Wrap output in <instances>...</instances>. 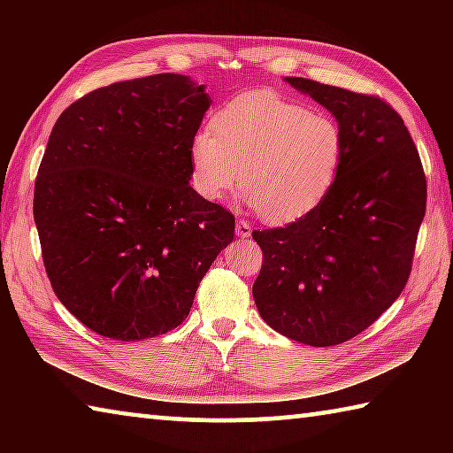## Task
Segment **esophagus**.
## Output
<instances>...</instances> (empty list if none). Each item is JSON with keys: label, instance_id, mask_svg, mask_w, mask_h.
Masks as SVG:
<instances>
[{"label": "esophagus", "instance_id": "esophagus-1", "mask_svg": "<svg viewBox=\"0 0 453 453\" xmlns=\"http://www.w3.org/2000/svg\"><path fill=\"white\" fill-rule=\"evenodd\" d=\"M251 234V226H250V221H245V219H240L235 224V235L237 237H248Z\"/></svg>", "mask_w": 453, "mask_h": 453}]
</instances>
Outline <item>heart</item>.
<instances>
[{"mask_svg": "<svg viewBox=\"0 0 453 453\" xmlns=\"http://www.w3.org/2000/svg\"><path fill=\"white\" fill-rule=\"evenodd\" d=\"M191 140L196 189L210 202L235 186L270 224H291L324 202L340 175L346 140L337 121L267 91L232 99Z\"/></svg>", "mask_w": 453, "mask_h": 453, "instance_id": "1", "label": "heart"}]
</instances>
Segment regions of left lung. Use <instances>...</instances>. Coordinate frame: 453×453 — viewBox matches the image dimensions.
I'll return each instance as SVG.
<instances>
[{"instance_id":"left-lung-1","label":"left lung","mask_w":453,"mask_h":453,"mask_svg":"<svg viewBox=\"0 0 453 453\" xmlns=\"http://www.w3.org/2000/svg\"><path fill=\"white\" fill-rule=\"evenodd\" d=\"M286 81L334 113L346 153L316 210L251 232L264 251L251 291L275 332L327 348L362 334L403 291L426 216V173L400 113L381 97Z\"/></svg>"}]
</instances>
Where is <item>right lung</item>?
<instances>
[{"instance_id": "1", "label": "right lung", "mask_w": 453, "mask_h": 453, "mask_svg": "<svg viewBox=\"0 0 453 453\" xmlns=\"http://www.w3.org/2000/svg\"><path fill=\"white\" fill-rule=\"evenodd\" d=\"M211 104L188 75L89 91L58 118L34 219L58 300L91 332L140 342L188 318L235 218L189 186V148Z\"/></svg>"}]
</instances>
